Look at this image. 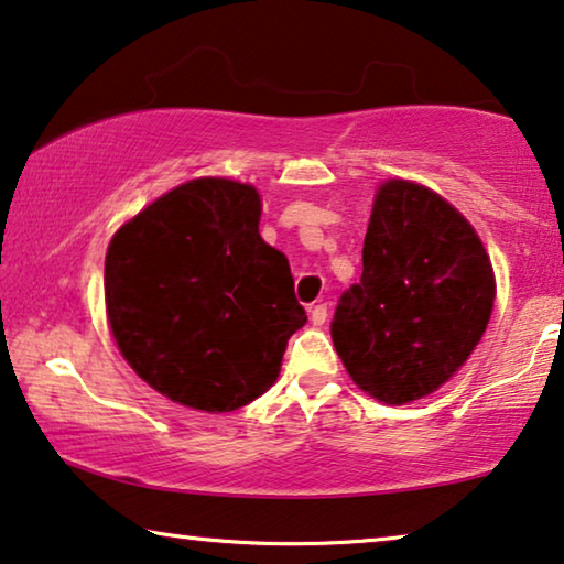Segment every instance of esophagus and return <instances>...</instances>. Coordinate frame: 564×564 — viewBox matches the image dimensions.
I'll list each match as a JSON object with an SVG mask.
<instances>
[{
  "mask_svg": "<svg viewBox=\"0 0 564 564\" xmlns=\"http://www.w3.org/2000/svg\"><path fill=\"white\" fill-rule=\"evenodd\" d=\"M324 322H327V304L312 306V324H314V327H322Z\"/></svg>",
  "mask_w": 564,
  "mask_h": 564,
  "instance_id": "obj_1",
  "label": "esophagus"
}]
</instances>
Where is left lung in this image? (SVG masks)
I'll return each instance as SVG.
<instances>
[{
  "instance_id": "8db88e82",
  "label": "left lung",
  "mask_w": 564,
  "mask_h": 564,
  "mask_svg": "<svg viewBox=\"0 0 564 564\" xmlns=\"http://www.w3.org/2000/svg\"><path fill=\"white\" fill-rule=\"evenodd\" d=\"M494 299V265L470 221L432 188L391 178L372 202L360 283L339 299L332 343L358 388L399 406L463 368Z\"/></svg>"
}]
</instances>
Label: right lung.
Here are the masks:
<instances>
[{"label":"right lung","mask_w":564,"mask_h":564,"mask_svg":"<svg viewBox=\"0 0 564 564\" xmlns=\"http://www.w3.org/2000/svg\"><path fill=\"white\" fill-rule=\"evenodd\" d=\"M260 209L250 184L194 178L109 242L115 343L148 386L188 409L221 414L263 395L306 324L289 260L258 232Z\"/></svg>","instance_id":"1"}]
</instances>
